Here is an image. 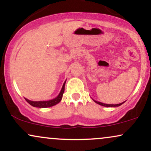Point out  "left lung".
I'll list each match as a JSON object with an SVG mask.
<instances>
[{
	"label": "left lung",
	"instance_id": "left-lung-1",
	"mask_svg": "<svg viewBox=\"0 0 151 151\" xmlns=\"http://www.w3.org/2000/svg\"><path fill=\"white\" fill-rule=\"evenodd\" d=\"M94 102H96V104H98L101 105V106H106V107H116V106H121V104H123L124 103V102H122V103L121 104H104V103H101V102H99V101H95V100H93Z\"/></svg>",
	"mask_w": 151,
	"mask_h": 151
}]
</instances>
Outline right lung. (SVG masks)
Returning a JSON list of instances; mask_svg holds the SVG:
<instances>
[{
    "label": "right lung",
    "instance_id": "1",
    "mask_svg": "<svg viewBox=\"0 0 151 151\" xmlns=\"http://www.w3.org/2000/svg\"><path fill=\"white\" fill-rule=\"evenodd\" d=\"M66 81L63 84V86H62V88L60 91V93L56 98L53 99L52 100H49V101H30V100H28L27 99H25L27 103H29L31 106L34 107H38V108H47V107L53 106L58 104L61 101L62 98V95H63L64 91H65V86Z\"/></svg>",
    "mask_w": 151,
    "mask_h": 151
}]
</instances>
